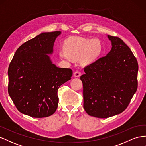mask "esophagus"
<instances>
[{
	"mask_svg": "<svg viewBox=\"0 0 146 146\" xmlns=\"http://www.w3.org/2000/svg\"><path fill=\"white\" fill-rule=\"evenodd\" d=\"M81 76V73L79 71H76L74 73V76L76 77H79Z\"/></svg>",
	"mask_w": 146,
	"mask_h": 146,
	"instance_id": "obj_1",
	"label": "esophagus"
}]
</instances>
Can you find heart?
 <instances>
[{
    "label": "heart",
    "mask_w": 146,
    "mask_h": 146,
    "mask_svg": "<svg viewBox=\"0 0 146 146\" xmlns=\"http://www.w3.org/2000/svg\"><path fill=\"white\" fill-rule=\"evenodd\" d=\"M102 50V43L99 39L70 37L64 42V49L60 50L59 54L62 60L69 62L80 58L83 65H88L97 60Z\"/></svg>",
    "instance_id": "heart-1"
}]
</instances>
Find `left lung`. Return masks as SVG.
Masks as SVG:
<instances>
[{
	"label": "left lung",
	"mask_w": 146,
	"mask_h": 146,
	"mask_svg": "<svg viewBox=\"0 0 146 146\" xmlns=\"http://www.w3.org/2000/svg\"><path fill=\"white\" fill-rule=\"evenodd\" d=\"M107 37L111 51L85 68V74L80 77L85 111L102 119L123 112L137 88L136 58L120 38Z\"/></svg>",
	"instance_id": "1"
}]
</instances>
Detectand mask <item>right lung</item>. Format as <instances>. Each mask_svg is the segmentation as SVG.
<instances>
[{
    "label": "right lung",
    "mask_w": 146,
    "mask_h": 146,
    "mask_svg": "<svg viewBox=\"0 0 146 146\" xmlns=\"http://www.w3.org/2000/svg\"><path fill=\"white\" fill-rule=\"evenodd\" d=\"M61 31L43 33L15 52L8 70L10 98L21 113L34 118L52 115L58 108V90L71 79L72 70L58 68L48 54Z\"/></svg>",
    "instance_id": "1"
}]
</instances>
